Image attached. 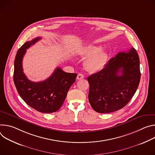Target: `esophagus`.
Returning <instances> with one entry per match:
<instances>
[{"label":"esophagus","instance_id":"obj_1","mask_svg":"<svg viewBox=\"0 0 155 155\" xmlns=\"http://www.w3.org/2000/svg\"><path fill=\"white\" fill-rule=\"evenodd\" d=\"M84 78V76L82 74H81V73L78 74V76H77V79H78V80L82 79H83Z\"/></svg>","mask_w":155,"mask_h":155}]
</instances>
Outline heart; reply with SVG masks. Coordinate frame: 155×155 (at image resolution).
<instances>
[{"instance_id":"b5f03b06","label":"heart","mask_w":155,"mask_h":155,"mask_svg":"<svg viewBox=\"0 0 155 155\" xmlns=\"http://www.w3.org/2000/svg\"><path fill=\"white\" fill-rule=\"evenodd\" d=\"M100 50V47L90 45L78 51V55L81 57H88L84 63L85 67L88 71L97 73L104 68L106 61V55L104 51Z\"/></svg>"}]
</instances>
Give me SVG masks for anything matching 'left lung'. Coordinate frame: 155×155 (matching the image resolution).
I'll return each mask as SVG.
<instances>
[{"label": "left lung", "instance_id": "obj_1", "mask_svg": "<svg viewBox=\"0 0 155 155\" xmlns=\"http://www.w3.org/2000/svg\"><path fill=\"white\" fill-rule=\"evenodd\" d=\"M140 80V60L136 50L119 52L102 70L87 78L91 107L100 113L123 108L135 94Z\"/></svg>", "mask_w": 155, "mask_h": 155}]
</instances>
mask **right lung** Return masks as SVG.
Wrapping results in <instances>:
<instances>
[{
	"label": "right lung",
	"mask_w": 155,
	"mask_h": 155,
	"mask_svg": "<svg viewBox=\"0 0 155 155\" xmlns=\"http://www.w3.org/2000/svg\"><path fill=\"white\" fill-rule=\"evenodd\" d=\"M41 39L38 37L28 41L18 49L14 63L13 81L17 91L26 104L39 112L50 113L62 106L69 89L76 81L77 74L66 73L58 67L44 81L29 80L23 73V58L26 49Z\"/></svg>",
	"instance_id": "1"
}]
</instances>
